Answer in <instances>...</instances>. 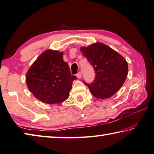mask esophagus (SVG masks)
<instances>
[{
	"instance_id": "34e87169",
	"label": "esophagus",
	"mask_w": 154,
	"mask_h": 154,
	"mask_svg": "<svg viewBox=\"0 0 154 154\" xmlns=\"http://www.w3.org/2000/svg\"><path fill=\"white\" fill-rule=\"evenodd\" d=\"M77 78H79V79H81V77H82V75H81V72H79V73L77 74Z\"/></svg>"
}]
</instances>
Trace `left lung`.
<instances>
[{"label": "left lung", "instance_id": "obj_1", "mask_svg": "<svg viewBox=\"0 0 154 154\" xmlns=\"http://www.w3.org/2000/svg\"><path fill=\"white\" fill-rule=\"evenodd\" d=\"M81 51L95 70V79L91 83H84L94 97L107 99L121 88L128 72V63L124 57L107 45L93 43L81 47Z\"/></svg>", "mask_w": 154, "mask_h": 154}]
</instances>
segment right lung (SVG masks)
I'll list each match as a JSON object with an SVG mask.
<instances>
[{"mask_svg":"<svg viewBox=\"0 0 154 154\" xmlns=\"http://www.w3.org/2000/svg\"><path fill=\"white\" fill-rule=\"evenodd\" d=\"M63 55L58 51H45L27 71V87L43 103L55 104L65 101L69 97L72 83L77 79L71 75Z\"/></svg>","mask_w":154,"mask_h":154,"instance_id":"add662e5","label":"right lung"}]
</instances>
